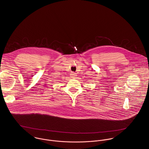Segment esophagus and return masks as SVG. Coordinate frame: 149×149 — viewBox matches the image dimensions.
Segmentation results:
<instances>
[{
    "label": "esophagus",
    "mask_w": 149,
    "mask_h": 149,
    "mask_svg": "<svg viewBox=\"0 0 149 149\" xmlns=\"http://www.w3.org/2000/svg\"><path fill=\"white\" fill-rule=\"evenodd\" d=\"M76 76H77L76 74L74 72H72L70 74V77L71 79H75L76 77Z\"/></svg>",
    "instance_id": "esophagus-1"
}]
</instances>
